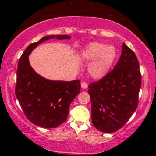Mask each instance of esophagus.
Wrapping results in <instances>:
<instances>
[{"mask_svg":"<svg viewBox=\"0 0 156 156\" xmlns=\"http://www.w3.org/2000/svg\"><path fill=\"white\" fill-rule=\"evenodd\" d=\"M81 87L83 89H87L88 87V84H87V83H85V82H83V83H81Z\"/></svg>","mask_w":156,"mask_h":156,"instance_id":"obj_1","label":"esophagus"}]
</instances>
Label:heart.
<instances>
[{"label": "heart", "mask_w": 156, "mask_h": 156, "mask_svg": "<svg viewBox=\"0 0 156 156\" xmlns=\"http://www.w3.org/2000/svg\"><path fill=\"white\" fill-rule=\"evenodd\" d=\"M116 50L113 46H107L100 43L89 44L82 51V60L85 62H92L89 67V73L96 79L107 74L116 58Z\"/></svg>", "instance_id": "1"}]
</instances>
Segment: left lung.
I'll return each mask as SVG.
<instances>
[{"label": "left lung", "instance_id": "obj_1", "mask_svg": "<svg viewBox=\"0 0 156 156\" xmlns=\"http://www.w3.org/2000/svg\"><path fill=\"white\" fill-rule=\"evenodd\" d=\"M141 83L138 58L123 43L113 69L89 85L91 120L98 130L112 133L125 125L138 107Z\"/></svg>", "mask_w": 156, "mask_h": 156}]
</instances>
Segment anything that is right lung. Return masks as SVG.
I'll return each instance as SVG.
<instances>
[{
  "mask_svg": "<svg viewBox=\"0 0 156 156\" xmlns=\"http://www.w3.org/2000/svg\"><path fill=\"white\" fill-rule=\"evenodd\" d=\"M69 39V36H47L30 44L18 61L15 94L27 119L43 128H55L67 119L71 102L80 93V81L47 80L35 72L29 55L43 42L51 38Z\"/></svg>",
  "mask_w": 156,
  "mask_h": 156,
  "instance_id": "1",
  "label": "right lung"
}]
</instances>
